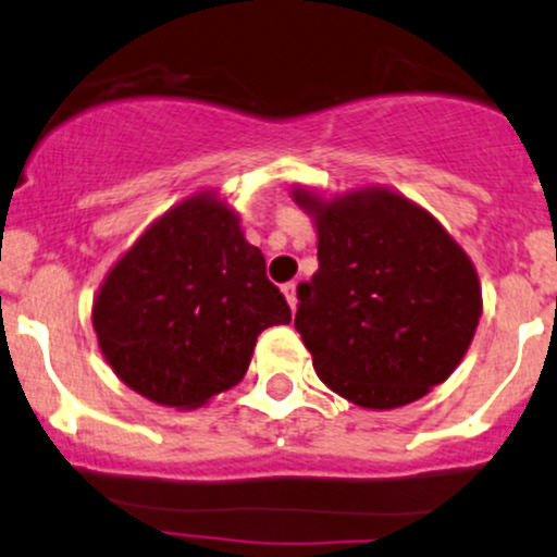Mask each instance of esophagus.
Wrapping results in <instances>:
<instances>
[{
    "label": "esophagus",
    "mask_w": 557,
    "mask_h": 557,
    "mask_svg": "<svg viewBox=\"0 0 557 557\" xmlns=\"http://www.w3.org/2000/svg\"><path fill=\"white\" fill-rule=\"evenodd\" d=\"M281 292H284L289 308L297 310V281H289V284H284V286H281Z\"/></svg>",
    "instance_id": "34e87169"
}]
</instances>
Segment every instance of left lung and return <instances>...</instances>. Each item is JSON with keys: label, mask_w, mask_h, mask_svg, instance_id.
<instances>
[{"label": "left lung", "mask_w": 557, "mask_h": 557, "mask_svg": "<svg viewBox=\"0 0 557 557\" xmlns=\"http://www.w3.org/2000/svg\"><path fill=\"white\" fill-rule=\"evenodd\" d=\"M318 228V273L295 329L318 376L360 408L421 399L463 360L481 315L468 255L426 210L384 189L295 191Z\"/></svg>", "instance_id": "left-lung-1"}]
</instances>
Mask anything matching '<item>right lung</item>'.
<instances>
[{
  "instance_id": "obj_1",
  "label": "right lung",
  "mask_w": 557,
  "mask_h": 557,
  "mask_svg": "<svg viewBox=\"0 0 557 557\" xmlns=\"http://www.w3.org/2000/svg\"><path fill=\"white\" fill-rule=\"evenodd\" d=\"M99 347L134 392L199 408L245 379L260 331L292 321L265 258L212 195L168 210L94 299Z\"/></svg>"
}]
</instances>
